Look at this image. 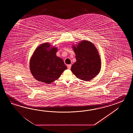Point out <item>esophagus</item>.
Masks as SVG:
<instances>
[{
    "label": "esophagus",
    "mask_w": 133,
    "mask_h": 133,
    "mask_svg": "<svg viewBox=\"0 0 133 133\" xmlns=\"http://www.w3.org/2000/svg\"><path fill=\"white\" fill-rule=\"evenodd\" d=\"M67 67H68V69H70L71 68V65H68Z\"/></svg>",
    "instance_id": "34e87169"
}]
</instances>
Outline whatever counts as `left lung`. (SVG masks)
Wrapping results in <instances>:
<instances>
[{
  "label": "left lung",
  "instance_id": "8db88e82",
  "mask_svg": "<svg viewBox=\"0 0 133 133\" xmlns=\"http://www.w3.org/2000/svg\"><path fill=\"white\" fill-rule=\"evenodd\" d=\"M76 62L71 70L77 78L89 81L97 75L100 71L101 64L98 51L93 43L83 40L77 46H73Z\"/></svg>",
  "mask_w": 133,
  "mask_h": 133
}]
</instances>
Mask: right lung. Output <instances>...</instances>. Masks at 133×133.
I'll use <instances>...</instances> for the list:
<instances>
[{
  "mask_svg": "<svg viewBox=\"0 0 133 133\" xmlns=\"http://www.w3.org/2000/svg\"><path fill=\"white\" fill-rule=\"evenodd\" d=\"M50 47L47 43L38 46L30 61V71L34 78L48 84L58 79L67 69L62 59L57 57V48Z\"/></svg>",
  "mask_w": 133,
  "mask_h": 133,
  "instance_id": "right-lung-1",
  "label": "right lung"
}]
</instances>
